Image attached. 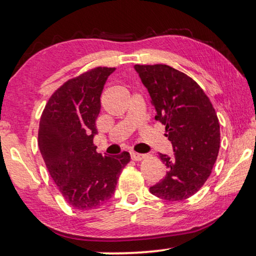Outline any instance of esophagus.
<instances>
[{"label":"esophagus","mask_w":256,"mask_h":256,"mask_svg":"<svg viewBox=\"0 0 256 256\" xmlns=\"http://www.w3.org/2000/svg\"><path fill=\"white\" fill-rule=\"evenodd\" d=\"M146 157V154H138L136 151H133L131 152V158L132 160H136V162H138V160H142Z\"/></svg>","instance_id":"34e87169"}]
</instances>
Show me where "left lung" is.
<instances>
[{"label":"left lung","mask_w":256,"mask_h":256,"mask_svg":"<svg viewBox=\"0 0 256 256\" xmlns=\"http://www.w3.org/2000/svg\"><path fill=\"white\" fill-rule=\"evenodd\" d=\"M148 89L154 118L166 126L174 157L159 154L164 178L150 192L166 201L185 200L209 178L218 157L220 126L210 99L192 78L166 64L134 66Z\"/></svg>","instance_id":"left-lung-1"}]
</instances>
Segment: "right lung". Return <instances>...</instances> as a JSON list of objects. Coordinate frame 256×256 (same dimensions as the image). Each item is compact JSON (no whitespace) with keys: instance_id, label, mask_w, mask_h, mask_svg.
<instances>
[{"instance_id":"1","label":"right lung","mask_w":256,"mask_h":256,"mask_svg":"<svg viewBox=\"0 0 256 256\" xmlns=\"http://www.w3.org/2000/svg\"><path fill=\"white\" fill-rule=\"evenodd\" d=\"M115 68H96L68 80L52 94L42 112L38 146L50 175L68 204L92 210L114 196L130 154H98L94 144L100 96Z\"/></svg>"}]
</instances>
